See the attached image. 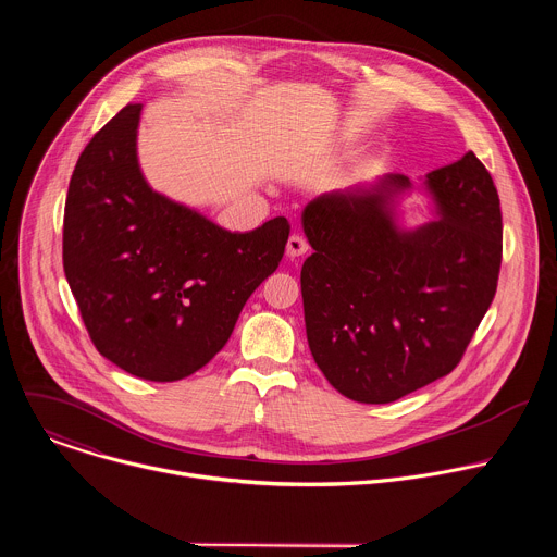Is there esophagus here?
Returning <instances> with one entry per match:
<instances>
[{"label":"esophagus","instance_id":"1","mask_svg":"<svg viewBox=\"0 0 557 557\" xmlns=\"http://www.w3.org/2000/svg\"><path fill=\"white\" fill-rule=\"evenodd\" d=\"M306 251H308L306 237L299 235V233H293V235L288 237V243H286V256H288V258H299V256H304Z\"/></svg>","mask_w":557,"mask_h":557}]
</instances>
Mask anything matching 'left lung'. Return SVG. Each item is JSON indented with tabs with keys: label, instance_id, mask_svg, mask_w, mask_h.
<instances>
[{
	"label": "left lung",
	"instance_id": "left-lung-1",
	"mask_svg": "<svg viewBox=\"0 0 557 557\" xmlns=\"http://www.w3.org/2000/svg\"><path fill=\"white\" fill-rule=\"evenodd\" d=\"M412 189L385 174L301 211L314 251L301 267L308 348L359 404H392L449 374L498 286L500 200L473 151L423 178L432 220L408 228L396 207Z\"/></svg>",
	"mask_w": 557,
	"mask_h": 557
}]
</instances>
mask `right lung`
Listing matches in <instances>:
<instances>
[{"label": "right lung", "mask_w": 557, "mask_h": 557, "mask_svg": "<svg viewBox=\"0 0 557 557\" xmlns=\"http://www.w3.org/2000/svg\"><path fill=\"white\" fill-rule=\"evenodd\" d=\"M125 106L70 178L63 271L97 350L147 381H178L228 342L251 293L277 269L286 218L231 233L145 181Z\"/></svg>", "instance_id": "add662e5"}]
</instances>
